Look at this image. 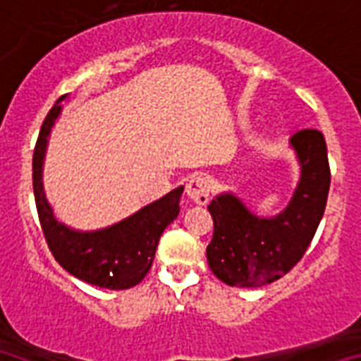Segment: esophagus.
<instances>
[{
    "label": "esophagus",
    "instance_id": "1",
    "mask_svg": "<svg viewBox=\"0 0 361 361\" xmlns=\"http://www.w3.org/2000/svg\"><path fill=\"white\" fill-rule=\"evenodd\" d=\"M209 193H212V186L209 180L202 175H193L186 184V195L199 206H206L209 202Z\"/></svg>",
    "mask_w": 361,
    "mask_h": 361
}]
</instances>
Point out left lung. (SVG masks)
Instances as JSON below:
<instances>
[{"mask_svg": "<svg viewBox=\"0 0 361 361\" xmlns=\"http://www.w3.org/2000/svg\"><path fill=\"white\" fill-rule=\"evenodd\" d=\"M300 178L283 212L258 216L231 191L209 202L213 238L206 257L209 269L233 288H260L298 264L325 212L331 171L327 146L318 130H300L289 139Z\"/></svg>", "mask_w": 361, "mask_h": 361, "instance_id": "left-lung-1", "label": "left lung"}]
</instances>
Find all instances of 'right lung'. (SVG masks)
<instances>
[{
    "mask_svg": "<svg viewBox=\"0 0 361 361\" xmlns=\"http://www.w3.org/2000/svg\"><path fill=\"white\" fill-rule=\"evenodd\" d=\"M63 99L66 95L57 99L44 117L32 159V184L41 229L54 258L70 275L103 289H130L141 282L152 267L162 231L180 212L178 200L184 186L175 188L108 228L79 231L59 222L44 197L43 164L50 132L61 114L59 103Z\"/></svg>",
    "mask_w": 361,
    "mask_h": 361,
    "instance_id": "obj_1",
    "label": "right lung"
}]
</instances>
